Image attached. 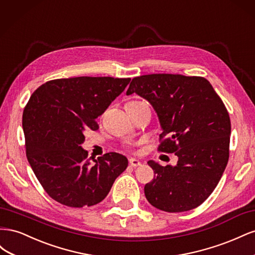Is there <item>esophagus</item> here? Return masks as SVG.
Segmentation results:
<instances>
[{"mask_svg": "<svg viewBox=\"0 0 255 255\" xmlns=\"http://www.w3.org/2000/svg\"><path fill=\"white\" fill-rule=\"evenodd\" d=\"M128 163H129V165H130V166L134 167V168H136V167H139V166L141 165L140 161L138 160V159H135V158H130Z\"/></svg>", "mask_w": 255, "mask_h": 255, "instance_id": "esophagus-1", "label": "esophagus"}]
</instances>
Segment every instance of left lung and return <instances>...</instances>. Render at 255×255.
<instances>
[{
    "mask_svg": "<svg viewBox=\"0 0 255 255\" xmlns=\"http://www.w3.org/2000/svg\"><path fill=\"white\" fill-rule=\"evenodd\" d=\"M134 92L157 113L163 128L157 150L179 157L175 167L148 161L154 179L144 186L146 200L168 213L202 204L229 160L231 120L222 100L206 79L182 74L137 76L127 95Z\"/></svg>",
    "mask_w": 255,
    "mask_h": 255,
    "instance_id": "8db88e82",
    "label": "left lung"
}]
</instances>
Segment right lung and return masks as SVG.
<instances>
[{
	"label": "right lung",
	"mask_w": 255,
	"mask_h": 255,
	"mask_svg": "<svg viewBox=\"0 0 255 255\" xmlns=\"http://www.w3.org/2000/svg\"><path fill=\"white\" fill-rule=\"evenodd\" d=\"M130 79L79 76L42 84L22 116L28 163L45 192L60 204L91 206L109 195L128 158L110 152L94 159L82 149L85 133L126 89Z\"/></svg>",
	"instance_id": "1"
}]
</instances>
